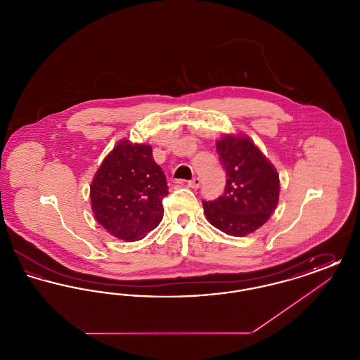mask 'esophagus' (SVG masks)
Here are the masks:
<instances>
[{
	"label": "esophagus",
	"instance_id": "34e87169",
	"mask_svg": "<svg viewBox=\"0 0 360 360\" xmlns=\"http://www.w3.org/2000/svg\"><path fill=\"white\" fill-rule=\"evenodd\" d=\"M200 185H201V179L200 178H197V176H194L191 181H188V186L191 188H200Z\"/></svg>",
	"mask_w": 360,
	"mask_h": 360
}]
</instances>
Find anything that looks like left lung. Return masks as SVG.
Wrapping results in <instances>:
<instances>
[{
    "mask_svg": "<svg viewBox=\"0 0 360 360\" xmlns=\"http://www.w3.org/2000/svg\"><path fill=\"white\" fill-rule=\"evenodd\" d=\"M216 150L226 172L224 194L202 202L207 221L231 236H247L273 214L279 201V174L247 135H224Z\"/></svg>",
    "mask_w": 360,
    "mask_h": 360,
    "instance_id": "left-lung-1",
    "label": "left lung"
}]
</instances>
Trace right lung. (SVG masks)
Listing matches in <instances>:
<instances>
[{
	"label": "right lung",
	"mask_w": 360,
	"mask_h": 360,
	"mask_svg": "<svg viewBox=\"0 0 360 360\" xmlns=\"http://www.w3.org/2000/svg\"><path fill=\"white\" fill-rule=\"evenodd\" d=\"M166 176L150 144L120 140L105 156L90 185L97 223L124 241L146 238L163 219Z\"/></svg>",
	"instance_id": "right-lung-1"
}]
</instances>
